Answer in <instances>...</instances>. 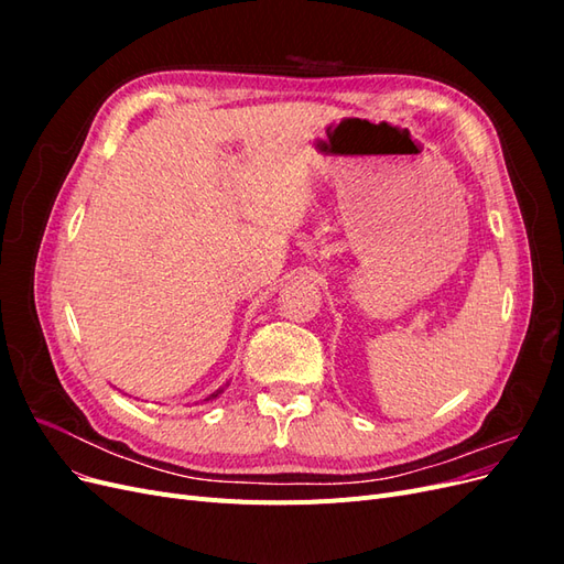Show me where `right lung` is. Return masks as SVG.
Instances as JSON below:
<instances>
[{"label": "right lung", "mask_w": 564, "mask_h": 564, "mask_svg": "<svg viewBox=\"0 0 564 564\" xmlns=\"http://www.w3.org/2000/svg\"><path fill=\"white\" fill-rule=\"evenodd\" d=\"M226 388H228V383H226V386H220V388H218V390H214V392H212V395H209V398H204V402H207V400H216V398H218V395H220V392H224V390H226Z\"/></svg>", "instance_id": "right-lung-1"}]
</instances>
